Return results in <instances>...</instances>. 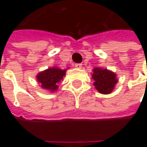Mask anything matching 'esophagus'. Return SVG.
<instances>
[{
	"label": "esophagus",
	"instance_id": "34e87169",
	"mask_svg": "<svg viewBox=\"0 0 147 147\" xmlns=\"http://www.w3.org/2000/svg\"><path fill=\"white\" fill-rule=\"evenodd\" d=\"M82 66V64H76V65H75V67H76V68H78V69H81Z\"/></svg>",
	"mask_w": 147,
	"mask_h": 147
}]
</instances>
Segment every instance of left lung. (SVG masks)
I'll list each match as a JSON object with an SVG mask.
<instances>
[{
    "mask_svg": "<svg viewBox=\"0 0 147 147\" xmlns=\"http://www.w3.org/2000/svg\"><path fill=\"white\" fill-rule=\"evenodd\" d=\"M93 71L92 78L94 80V85L98 92L104 94L111 93L117 82L116 74L100 67L94 68Z\"/></svg>",
    "mask_w": 147,
    "mask_h": 147,
    "instance_id": "8db88e82",
    "label": "left lung"
}]
</instances>
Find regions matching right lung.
<instances>
[{
  "label": "right lung",
  "mask_w": 147,
  "mask_h": 147,
  "mask_svg": "<svg viewBox=\"0 0 147 147\" xmlns=\"http://www.w3.org/2000/svg\"><path fill=\"white\" fill-rule=\"evenodd\" d=\"M66 70H61L58 67H51L36 76L37 82L41 87L46 90L54 92L58 88V84L65 76Z\"/></svg>",
  "instance_id": "obj_1"
}]
</instances>
